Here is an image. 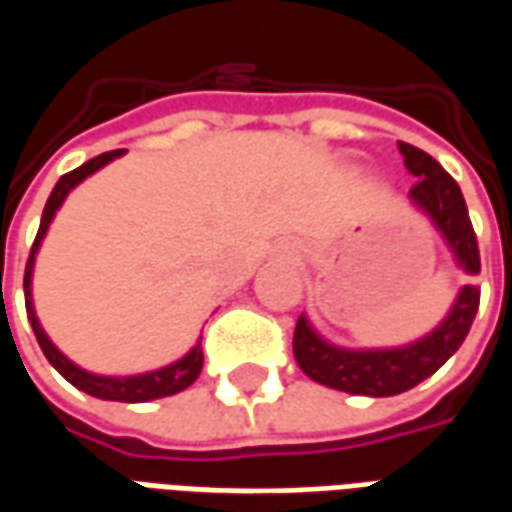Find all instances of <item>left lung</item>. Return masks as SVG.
Returning a JSON list of instances; mask_svg holds the SVG:
<instances>
[{
	"instance_id": "left-lung-1",
	"label": "left lung",
	"mask_w": 512,
	"mask_h": 512,
	"mask_svg": "<svg viewBox=\"0 0 512 512\" xmlns=\"http://www.w3.org/2000/svg\"><path fill=\"white\" fill-rule=\"evenodd\" d=\"M397 147L403 153L408 172L419 178L414 189L408 191V200L439 230L441 238L450 246L455 263L472 277L480 274L477 235L469 222L461 186L425 150L408 142H397ZM477 307H480V288L463 285L452 301L447 318L433 332L397 348H362V351L340 348L323 340L321 334L312 329L307 315H301L293 332V356L312 381L329 389L367 397L400 395L433 376L461 348L472 329Z\"/></svg>"
}]
</instances>
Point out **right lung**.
<instances>
[{"label":"right lung","instance_id":"add662e5","mask_svg":"<svg viewBox=\"0 0 512 512\" xmlns=\"http://www.w3.org/2000/svg\"><path fill=\"white\" fill-rule=\"evenodd\" d=\"M126 153V150H109V153H101V156L90 158L87 164L76 167L68 175H62L57 180V186L49 194L46 200V208H43V219H40V230L35 235V244H32V252H29L27 271H24V301H27V318L32 323V332L38 337L40 351L46 354V359L51 362V367L60 373L65 381H71L76 389H82L87 395L101 397V400H120V403H147V400H158V397H169L183 392L186 386H191L197 381L202 370V345L197 343L191 348L189 354L180 356L178 362H172L167 367H158V370H150V373H139V376H98V373H90L84 367L73 365L68 356L62 354L57 345L51 343L49 334L43 332V326L38 321V312H35V304H32V271H35V257H38V249L43 244V238L49 233L51 219L57 216L60 205L65 202V197L71 194L84 178H90L93 172H98L101 167H106L109 161H115Z\"/></svg>","mask_w":512,"mask_h":512}]
</instances>
